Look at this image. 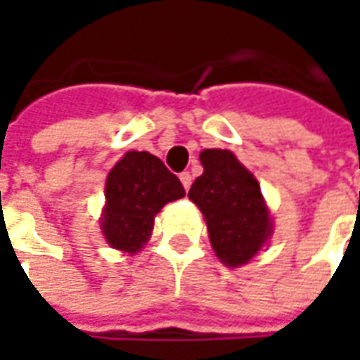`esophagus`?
I'll list each match as a JSON object with an SVG mask.
<instances>
[{"label": "esophagus", "instance_id": "1", "mask_svg": "<svg viewBox=\"0 0 360 360\" xmlns=\"http://www.w3.org/2000/svg\"><path fill=\"white\" fill-rule=\"evenodd\" d=\"M180 182H182L184 190H190V186H192V174L190 172L180 174Z\"/></svg>", "mask_w": 360, "mask_h": 360}]
</instances>
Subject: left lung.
Masks as SVG:
<instances>
[{"label":"left lung","instance_id":"left-lung-1","mask_svg":"<svg viewBox=\"0 0 360 360\" xmlns=\"http://www.w3.org/2000/svg\"><path fill=\"white\" fill-rule=\"evenodd\" d=\"M204 172L188 198L200 208L210 244L230 269L250 262L272 236V220L260 184L230 150H202Z\"/></svg>","mask_w":360,"mask_h":360}]
</instances>
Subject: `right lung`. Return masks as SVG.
Segmentation results:
<instances>
[{"mask_svg":"<svg viewBox=\"0 0 360 360\" xmlns=\"http://www.w3.org/2000/svg\"><path fill=\"white\" fill-rule=\"evenodd\" d=\"M184 194V186L162 160L150 152H126L105 178V242L116 250L136 255L152 234L154 216Z\"/></svg>","mask_w":360,"mask_h":360,"instance_id":"right-lung-1","label":"right lung"}]
</instances>
